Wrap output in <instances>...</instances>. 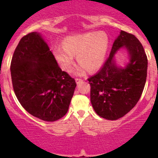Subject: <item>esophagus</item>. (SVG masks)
<instances>
[{
  "label": "esophagus",
  "instance_id": "obj_1",
  "mask_svg": "<svg viewBox=\"0 0 158 158\" xmlns=\"http://www.w3.org/2000/svg\"><path fill=\"white\" fill-rule=\"evenodd\" d=\"M76 82L77 85H79V84H81L83 82V80H82V79H81V78H76Z\"/></svg>",
  "mask_w": 158,
  "mask_h": 158
}]
</instances>
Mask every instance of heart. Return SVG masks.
<instances>
[{
	"label": "heart",
	"instance_id": "1",
	"mask_svg": "<svg viewBox=\"0 0 158 158\" xmlns=\"http://www.w3.org/2000/svg\"><path fill=\"white\" fill-rule=\"evenodd\" d=\"M108 47L109 39L105 32H92L65 38L63 47H54V54L61 68L66 72L73 69L74 55H77V60L81 64L75 73L82 75L86 69L94 71L103 65Z\"/></svg>",
	"mask_w": 158,
	"mask_h": 158
}]
</instances>
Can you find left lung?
I'll use <instances>...</instances> for the list:
<instances>
[{"instance_id": "8db88e82", "label": "left lung", "mask_w": 158, "mask_h": 158, "mask_svg": "<svg viewBox=\"0 0 158 158\" xmlns=\"http://www.w3.org/2000/svg\"><path fill=\"white\" fill-rule=\"evenodd\" d=\"M128 50L130 62L118 67L114 55L118 48ZM148 60L142 43L134 35L121 31L113 43L109 58L94 76L88 79L90 100L98 115L116 120L127 114L140 99L147 76Z\"/></svg>"}]
</instances>
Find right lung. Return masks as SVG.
Returning a JSON list of instances; mask_svg holds the SVG:
<instances>
[{"label": "right lung", "mask_w": 158, "mask_h": 158, "mask_svg": "<svg viewBox=\"0 0 158 158\" xmlns=\"http://www.w3.org/2000/svg\"><path fill=\"white\" fill-rule=\"evenodd\" d=\"M10 70L14 93L31 115L54 122L66 114L76 81L61 69L40 33L31 32L20 40Z\"/></svg>", "instance_id": "right-lung-1"}]
</instances>
